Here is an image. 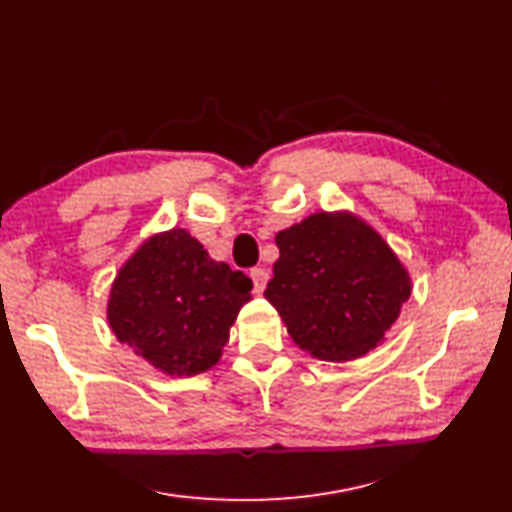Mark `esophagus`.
I'll list each match as a JSON object with an SVG mask.
<instances>
[{
	"label": "esophagus",
	"mask_w": 512,
	"mask_h": 512,
	"mask_svg": "<svg viewBox=\"0 0 512 512\" xmlns=\"http://www.w3.org/2000/svg\"><path fill=\"white\" fill-rule=\"evenodd\" d=\"M251 277H253V281H255V292H257V294H264L266 285H268V279H270L268 270H266V268H253V270H251Z\"/></svg>",
	"instance_id": "34e87169"
}]
</instances>
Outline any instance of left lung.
Masks as SVG:
<instances>
[{"mask_svg": "<svg viewBox=\"0 0 512 512\" xmlns=\"http://www.w3.org/2000/svg\"><path fill=\"white\" fill-rule=\"evenodd\" d=\"M274 242L279 259L264 296L300 350L342 363L385 342L413 285L381 233L339 209L307 216Z\"/></svg>", "mask_w": 512, "mask_h": 512, "instance_id": "1", "label": "left lung"}]
</instances>
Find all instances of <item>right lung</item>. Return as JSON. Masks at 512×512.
Listing matches in <instances>:
<instances>
[{"mask_svg": "<svg viewBox=\"0 0 512 512\" xmlns=\"http://www.w3.org/2000/svg\"><path fill=\"white\" fill-rule=\"evenodd\" d=\"M253 281L173 227L149 235L116 272L108 324L121 344L162 374L190 378L220 361Z\"/></svg>", "mask_w": 512, "mask_h": 512, "instance_id": "1", "label": "right lung"}]
</instances>
